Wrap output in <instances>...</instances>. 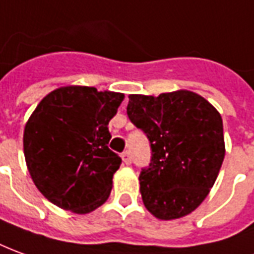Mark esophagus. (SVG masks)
Instances as JSON below:
<instances>
[{"instance_id": "esophagus-1", "label": "esophagus", "mask_w": 254, "mask_h": 254, "mask_svg": "<svg viewBox=\"0 0 254 254\" xmlns=\"http://www.w3.org/2000/svg\"><path fill=\"white\" fill-rule=\"evenodd\" d=\"M122 161H124V164L125 165H130V162H132V157H130V152L129 151H124L122 152Z\"/></svg>"}]
</instances>
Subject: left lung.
<instances>
[{
  "mask_svg": "<svg viewBox=\"0 0 254 254\" xmlns=\"http://www.w3.org/2000/svg\"><path fill=\"white\" fill-rule=\"evenodd\" d=\"M129 120L151 143L139 177L145 209L159 220L187 216L205 201L226 155L223 120L201 95L179 89L159 96L129 95Z\"/></svg>",
  "mask_w": 254,
  "mask_h": 254,
  "instance_id": "obj_1",
  "label": "left lung"
}]
</instances>
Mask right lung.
<instances>
[{
  "label": "right lung",
  "instance_id": "1",
  "mask_svg": "<svg viewBox=\"0 0 254 254\" xmlns=\"http://www.w3.org/2000/svg\"><path fill=\"white\" fill-rule=\"evenodd\" d=\"M124 93L67 85L49 92L26 122L28 173L53 205L86 214L109 199L121 158L109 148L110 120Z\"/></svg>",
  "mask_w": 254,
  "mask_h": 254
}]
</instances>
